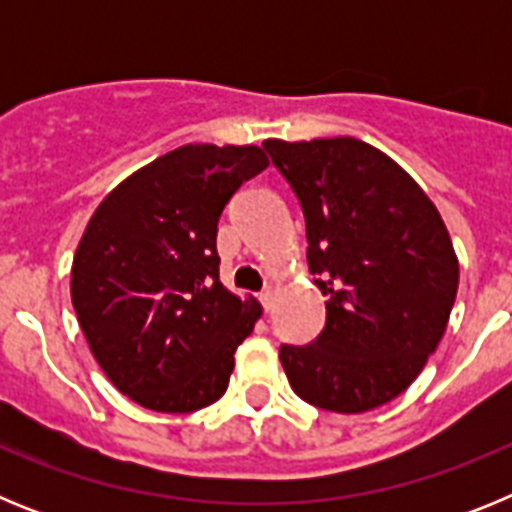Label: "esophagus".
<instances>
[{"instance_id":"1","label":"esophagus","mask_w":512,"mask_h":512,"mask_svg":"<svg viewBox=\"0 0 512 512\" xmlns=\"http://www.w3.org/2000/svg\"><path fill=\"white\" fill-rule=\"evenodd\" d=\"M274 287H266L264 292H261V305H264V310H271V305H274Z\"/></svg>"}]
</instances>
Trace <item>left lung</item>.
<instances>
[{"mask_svg":"<svg viewBox=\"0 0 512 512\" xmlns=\"http://www.w3.org/2000/svg\"><path fill=\"white\" fill-rule=\"evenodd\" d=\"M305 212L307 266L328 297L310 346H282L292 390L366 413L408 390L446 333L459 259L436 205L387 153L356 138L264 140Z\"/></svg>","mask_w":512,"mask_h":512,"instance_id":"obj_1","label":"left lung"}]
</instances>
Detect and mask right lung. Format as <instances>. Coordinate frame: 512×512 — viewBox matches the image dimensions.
<instances>
[{
	"mask_svg": "<svg viewBox=\"0 0 512 512\" xmlns=\"http://www.w3.org/2000/svg\"><path fill=\"white\" fill-rule=\"evenodd\" d=\"M266 166L259 146L189 143L117 184L87 223L71 302L102 372L143 408L194 413L228 390L261 305L220 282L217 220Z\"/></svg>",
	"mask_w": 512,
	"mask_h": 512,
	"instance_id": "right-lung-1",
	"label": "right lung"
}]
</instances>
